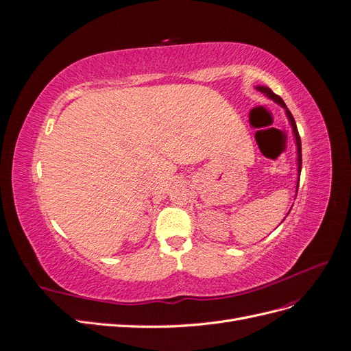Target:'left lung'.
I'll return each instance as SVG.
<instances>
[{"mask_svg":"<svg viewBox=\"0 0 351 351\" xmlns=\"http://www.w3.org/2000/svg\"><path fill=\"white\" fill-rule=\"evenodd\" d=\"M256 89L259 92H262L263 95H267V97L269 99H272L274 102H277L278 105H281V107L285 110V115L287 119H289L290 124H291V129H293V134H294V139H295V146H297V173H299V177H297V186H295V195H297V189H299V182H300V173H302V142H300V136H299V130H297V125H295V121L293 119L291 112L289 111V108H287V105L284 104V101L281 99V97H278V95H275L269 88L267 86H256ZM290 214V212H289ZM287 214V215H289ZM284 221V219H282Z\"/></svg>","mask_w":351,"mask_h":351,"instance_id":"1","label":"left lung"}]
</instances>
